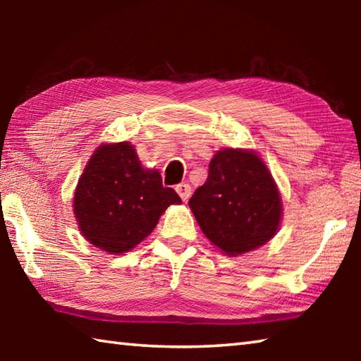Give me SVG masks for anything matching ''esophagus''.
Returning <instances> with one entry per match:
<instances>
[{"label":"esophagus","mask_w":361,"mask_h":361,"mask_svg":"<svg viewBox=\"0 0 361 361\" xmlns=\"http://www.w3.org/2000/svg\"><path fill=\"white\" fill-rule=\"evenodd\" d=\"M175 191L178 192L183 202H186V200L189 199V195H191V186H189L188 183H180V185L175 186Z\"/></svg>","instance_id":"1"}]
</instances>
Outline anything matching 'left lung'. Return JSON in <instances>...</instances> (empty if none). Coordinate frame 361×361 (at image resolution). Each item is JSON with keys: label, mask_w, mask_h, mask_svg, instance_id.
<instances>
[{"label": "left lung", "mask_w": 361, "mask_h": 361, "mask_svg": "<svg viewBox=\"0 0 361 361\" xmlns=\"http://www.w3.org/2000/svg\"><path fill=\"white\" fill-rule=\"evenodd\" d=\"M209 167L207 181L189 199L207 239L228 256L264 245L283 216L277 183L264 161L252 149L223 148Z\"/></svg>", "instance_id": "8db88e82"}]
</instances>
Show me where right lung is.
I'll list each match as a JSON object with an SVG mask.
<instances>
[{
	"mask_svg": "<svg viewBox=\"0 0 361 361\" xmlns=\"http://www.w3.org/2000/svg\"><path fill=\"white\" fill-rule=\"evenodd\" d=\"M181 204L159 170L145 169L129 142L102 143L85 164L73 197L82 237L108 255L135 248L167 207Z\"/></svg>",
	"mask_w": 361,
	"mask_h": 361,
	"instance_id": "right-lung-1",
	"label": "right lung"
}]
</instances>
